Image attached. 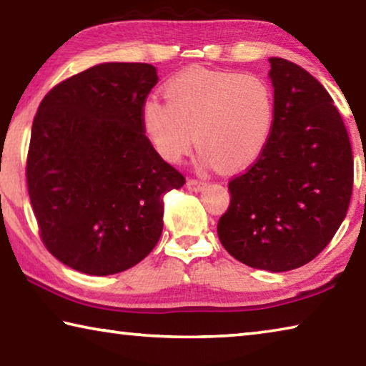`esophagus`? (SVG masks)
Returning <instances> with one entry per match:
<instances>
[{
  "mask_svg": "<svg viewBox=\"0 0 366 366\" xmlns=\"http://www.w3.org/2000/svg\"><path fill=\"white\" fill-rule=\"evenodd\" d=\"M205 185H207L205 182L195 181V179H189V181H187V189L190 192H200V190L205 189Z\"/></svg>",
  "mask_w": 366,
  "mask_h": 366,
  "instance_id": "esophagus-1",
  "label": "esophagus"
}]
</instances>
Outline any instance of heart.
I'll return each instance as SVG.
<instances>
[{
  "label": "heart",
  "mask_w": 366,
  "mask_h": 366,
  "mask_svg": "<svg viewBox=\"0 0 366 366\" xmlns=\"http://www.w3.org/2000/svg\"><path fill=\"white\" fill-rule=\"evenodd\" d=\"M164 95L168 102L152 97L144 103L142 126L169 163H179L197 139L203 164L239 171L255 163L268 145L276 100L263 77L192 69L172 77Z\"/></svg>",
  "instance_id": "1"
}]
</instances>
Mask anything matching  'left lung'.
<instances>
[{
	"mask_svg": "<svg viewBox=\"0 0 366 366\" xmlns=\"http://www.w3.org/2000/svg\"><path fill=\"white\" fill-rule=\"evenodd\" d=\"M276 121L264 152L229 182L218 221L224 249L250 268H300L331 242L345 219L354 158L344 121L317 79L269 58Z\"/></svg>",
	"mask_w": 366,
	"mask_h": 366,
	"instance_id": "obj_1",
	"label": "left lung"
}]
</instances>
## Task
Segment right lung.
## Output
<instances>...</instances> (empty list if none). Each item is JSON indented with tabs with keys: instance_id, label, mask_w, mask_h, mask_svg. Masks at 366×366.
<instances>
[{
	"instance_id": "right-lung-1",
	"label": "right lung",
	"mask_w": 366,
	"mask_h": 366,
	"mask_svg": "<svg viewBox=\"0 0 366 366\" xmlns=\"http://www.w3.org/2000/svg\"><path fill=\"white\" fill-rule=\"evenodd\" d=\"M157 67L103 63L43 98L32 124L27 185L43 244L92 276L142 262L163 232V197L185 179L142 126Z\"/></svg>"
}]
</instances>
